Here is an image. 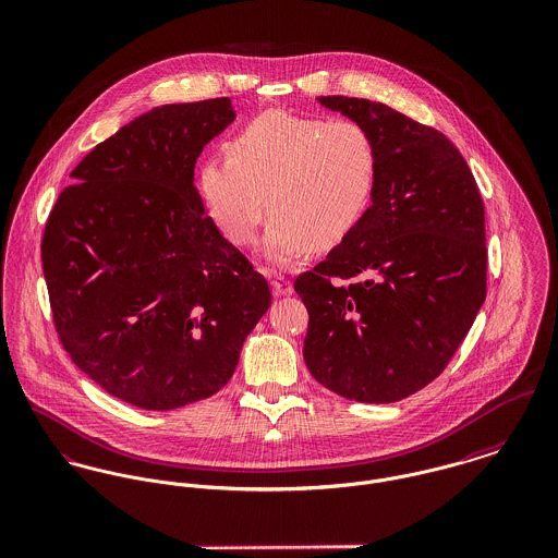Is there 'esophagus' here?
<instances>
[{
    "label": "esophagus",
    "instance_id": "1",
    "mask_svg": "<svg viewBox=\"0 0 558 558\" xmlns=\"http://www.w3.org/2000/svg\"><path fill=\"white\" fill-rule=\"evenodd\" d=\"M269 284H271L276 298H284V295H291V293H293V282H291L289 278H284V276L269 274Z\"/></svg>",
    "mask_w": 558,
    "mask_h": 558
}]
</instances>
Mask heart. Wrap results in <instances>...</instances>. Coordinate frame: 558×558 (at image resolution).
<instances>
[{
	"label": "heart",
	"mask_w": 558,
	"mask_h": 558,
	"mask_svg": "<svg viewBox=\"0 0 558 558\" xmlns=\"http://www.w3.org/2000/svg\"><path fill=\"white\" fill-rule=\"evenodd\" d=\"M199 168V195L220 233L248 246L269 210L263 255L274 265L331 251L372 206L380 153L356 121L263 112Z\"/></svg>",
	"instance_id": "heart-1"
}]
</instances>
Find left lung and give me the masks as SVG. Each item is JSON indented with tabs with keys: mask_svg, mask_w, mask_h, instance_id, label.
<instances>
[{
	"mask_svg": "<svg viewBox=\"0 0 558 558\" xmlns=\"http://www.w3.org/2000/svg\"><path fill=\"white\" fill-rule=\"evenodd\" d=\"M318 104L367 129L378 186L356 229L295 280L316 383L361 403H392L433 383L486 298L484 204L457 146L385 104Z\"/></svg>",
	"mask_w": 558,
	"mask_h": 558,
	"instance_id": "obj_1",
	"label": "left lung"
}]
</instances>
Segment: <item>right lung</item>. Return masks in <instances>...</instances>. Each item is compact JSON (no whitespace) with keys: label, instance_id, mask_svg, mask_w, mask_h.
Segmentation results:
<instances>
[{"label":"right lung","instance_id":"right-lung-1","mask_svg":"<svg viewBox=\"0 0 558 558\" xmlns=\"http://www.w3.org/2000/svg\"><path fill=\"white\" fill-rule=\"evenodd\" d=\"M229 97L153 108L97 144L48 216L43 267L63 348L112 397L175 410L218 392L271 303L193 184Z\"/></svg>","mask_w":558,"mask_h":558}]
</instances>
